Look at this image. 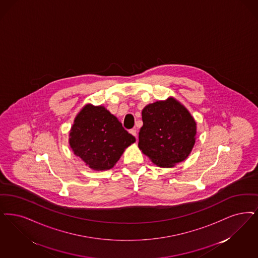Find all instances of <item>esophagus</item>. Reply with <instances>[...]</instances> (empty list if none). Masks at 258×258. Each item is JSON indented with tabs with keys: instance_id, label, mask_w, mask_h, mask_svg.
<instances>
[{
	"instance_id": "1",
	"label": "esophagus",
	"mask_w": 258,
	"mask_h": 258,
	"mask_svg": "<svg viewBox=\"0 0 258 258\" xmlns=\"http://www.w3.org/2000/svg\"><path fill=\"white\" fill-rule=\"evenodd\" d=\"M130 134H133V135L135 136V137H137V131H136L135 128H132V130H130Z\"/></svg>"
}]
</instances>
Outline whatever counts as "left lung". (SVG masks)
<instances>
[{"mask_svg": "<svg viewBox=\"0 0 258 258\" xmlns=\"http://www.w3.org/2000/svg\"><path fill=\"white\" fill-rule=\"evenodd\" d=\"M142 121L138 147L154 164L172 168L189 156L196 142V121L174 97L146 105Z\"/></svg>", "mask_w": 258, "mask_h": 258, "instance_id": "obj_1", "label": "left lung"}]
</instances>
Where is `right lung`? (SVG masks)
<instances>
[{"mask_svg":"<svg viewBox=\"0 0 258 258\" xmlns=\"http://www.w3.org/2000/svg\"><path fill=\"white\" fill-rule=\"evenodd\" d=\"M135 137L103 105L87 103L77 114L69 134L75 155L94 171H106L117 163Z\"/></svg>","mask_w":258,"mask_h":258,"instance_id":"right-lung-1","label":"right lung"}]
</instances>
